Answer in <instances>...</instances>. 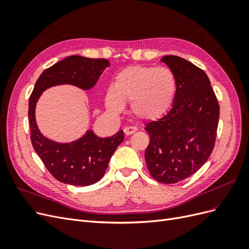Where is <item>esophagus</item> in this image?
I'll return each instance as SVG.
<instances>
[{"mask_svg": "<svg viewBox=\"0 0 249 249\" xmlns=\"http://www.w3.org/2000/svg\"><path fill=\"white\" fill-rule=\"evenodd\" d=\"M136 131H137V127L136 126H125L124 130V134L126 135V136H130V135L134 134Z\"/></svg>", "mask_w": 249, "mask_h": 249, "instance_id": "1", "label": "esophagus"}]
</instances>
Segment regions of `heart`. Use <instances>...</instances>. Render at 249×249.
Segmentation results:
<instances>
[{
	"label": "heart",
	"instance_id": "b5f03b06",
	"mask_svg": "<svg viewBox=\"0 0 249 249\" xmlns=\"http://www.w3.org/2000/svg\"><path fill=\"white\" fill-rule=\"evenodd\" d=\"M176 90V76L168 67L130 66L116 74L105 103L110 112L117 114L130 102L135 116L153 120L168 111Z\"/></svg>",
	"mask_w": 249,
	"mask_h": 249
}]
</instances>
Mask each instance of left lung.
Returning <instances> with one entry per match:
<instances>
[{"label": "left lung", "instance_id": "left-lung-1", "mask_svg": "<svg viewBox=\"0 0 249 249\" xmlns=\"http://www.w3.org/2000/svg\"><path fill=\"white\" fill-rule=\"evenodd\" d=\"M161 61L175 73L177 90L167 114L145 125L150 139L145 161L158 182L175 184L192 176L209 159L215 144L219 104L199 67L172 55Z\"/></svg>", "mask_w": 249, "mask_h": 249}]
</instances>
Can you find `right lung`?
I'll use <instances>...</instances> for the list:
<instances>
[{
  "instance_id": "right-lung-1",
  "label": "right lung",
  "mask_w": 249,
  "mask_h": 249,
  "mask_svg": "<svg viewBox=\"0 0 249 249\" xmlns=\"http://www.w3.org/2000/svg\"><path fill=\"white\" fill-rule=\"evenodd\" d=\"M110 65L106 59L70 56L44 71L35 83L29 99L31 142L44 166L59 182L73 186L92 185L104 177L109 161L124 140V131L107 138L97 137L88 130L84 136L70 143L44 137L35 119V108L41 93L50 87L70 84L83 90L91 89Z\"/></svg>"
}]
</instances>
